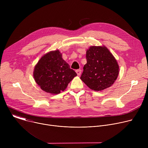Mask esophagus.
Instances as JSON below:
<instances>
[{
	"label": "esophagus",
	"instance_id": "34e87169",
	"mask_svg": "<svg viewBox=\"0 0 148 148\" xmlns=\"http://www.w3.org/2000/svg\"><path fill=\"white\" fill-rule=\"evenodd\" d=\"M75 72L77 73V75H81V70L80 69H78V70H75Z\"/></svg>",
	"mask_w": 148,
	"mask_h": 148
}]
</instances>
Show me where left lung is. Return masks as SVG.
Returning <instances> with one entry per match:
<instances>
[{
	"instance_id": "1",
	"label": "left lung",
	"mask_w": 148,
	"mask_h": 148,
	"mask_svg": "<svg viewBox=\"0 0 148 148\" xmlns=\"http://www.w3.org/2000/svg\"><path fill=\"white\" fill-rule=\"evenodd\" d=\"M87 64L81 80L91 90L102 91L111 87L119 74L116 60L105 47L92 46L87 51Z\"/></svg>"
}]
</instances>
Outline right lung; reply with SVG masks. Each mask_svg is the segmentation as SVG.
Returning a JSON list of instances; mask_svg holds the SVG:
<instances>
[{
    "label": "right lung",
    "mask_w": 148,
    "mask_h": 148,
    "mask_svg": "<svg viewBox=\"0 0 148 148\" xmlns=\"http://www.w3.org/2000/svg\"><path fill=\"white\" fill-rule=\"evenodd\" d=\"M33 74L41 89L53 94L65 90L69 83L77 75L62 58L58 50L42 57L35 66Z\"/></svg>",
    "instance_id": "obj_1"
}]
</instances>
